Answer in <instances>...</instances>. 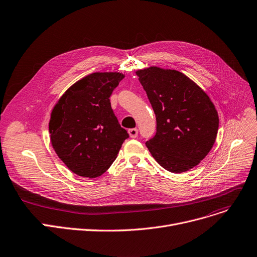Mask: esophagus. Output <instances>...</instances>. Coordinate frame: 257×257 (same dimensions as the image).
Returning a JSON list of instances; mask_svg holds the SVG:
<instances>
[{
	"mask_svg": "<svg viewBox=\"0 0 257 257\" xmlns=\"http://www.w3.org/2000/svg\"><path fill=\"white\" fill-rule=\"evenodd\" d=\"M128 132H129L130 138H132V139H135L136 136H138V134H139V130L136 129V128H131V129L128 130Z\"/></svg>",
	"mask_w": 257,
	"mask_h": 257,
	"instance_id": "34e87169",
	"label": "esophagus"
}]
</instances>
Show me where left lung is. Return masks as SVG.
Masks as SVG:
<instances>
[{
  "label": "left lung",
  "mask_w": 257,
  "mask_h": 257,
  "mask_svg": "<svg viewBox=\"0 0 257 257\" xmlns=\"http://www.w3.org/2000/svg\"><path fill=\"white\" fill-rule=\"evenodd\" d=\"M156 115V134L146 143L168 172L196 166L211 151L219 127L209 96L185 74L151 67L136 72Z\"/></svg>",
  "instance_id": "8db88e82"
}]
</instances>
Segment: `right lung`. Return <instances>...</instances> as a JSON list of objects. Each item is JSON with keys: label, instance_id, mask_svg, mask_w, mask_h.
I'll return each instance as SVG.
<instances>
[{"label": "right lung", "instance_id": "add662e5", "mask_svg": "<svg viewBox=\"0 0 257 257\" xmlns=\"http://www.w3.org/2000/svg\"><path fill=\"white\" fill-rule=\"evenodd\" d=\"M123 78L116 72L85 76L66 91L51 112V145L67 167L80 177L104 174L129 138L109 100Z\"/></svg>", "mask_w": 257, "mask_h": 257}]
</instances>
